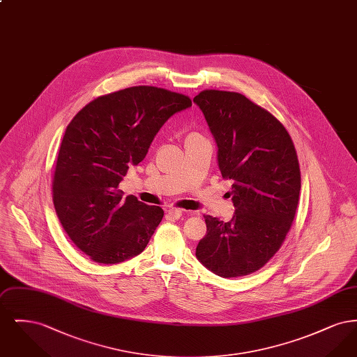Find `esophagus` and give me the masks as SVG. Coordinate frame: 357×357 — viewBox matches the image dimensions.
<instances>
[{
	"instance_id": "obj_1",
	"label": "esophagus",
	"mask_w": 357,
	"mask_h": 357,
	"mask_svg": "<svg viewBox=\"0 0 357 357\" xmlns=\"http://www.w3.org/2000/svg\"><path fill=\"white\" fill-rule=\"evenodd\" d=\"M183 211L181 208H170L167 210V217L171 220H179L182 217Z\"/></svg>"
}]
</instances>
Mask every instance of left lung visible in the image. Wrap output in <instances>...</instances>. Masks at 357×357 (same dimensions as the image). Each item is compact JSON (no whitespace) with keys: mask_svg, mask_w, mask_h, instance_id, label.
Returning a JSON list of instances; mask_svg holds the SVG:
<instances>
[{"mask_svg":"<svg viewBox=\"0 0 357 357\" xmlns=\"http://www.w3.org/2000/svg\"><path fill=\"white\" fill-rule=\"evenodd\" d=\"M217 143L222 176L236 207L229 222L204 215L207 234L197 258L210 272L242 277L261 269L287 237L298 204L301 175L285 127L237 92L204 91L194 98Z\"/></svg>","mask_w":357,"mask_h":357,"instance_id":"8db88e82","label":"left lung"}]
</instances>
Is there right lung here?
<instances>
[{
	"mask_svg": "<svg viewBox=\"0 0 357 357\" xmlns=\"http://www.w3.org/2000/svg\"><path fill=\"white\" fill-rule=\"evenodd\" d=\"M191 107L181 93L139 85L100 96L69 123L57 156L53 204L73 243L99 264L140 255L163 218L118 190L130 166L139 165L172 115Z\"/></svg>",
	"mask_w": 357,
	"mask_h": 357,
	"instance_id": "right-lung-1",
	"label": "right lung"
}]
</instances>
